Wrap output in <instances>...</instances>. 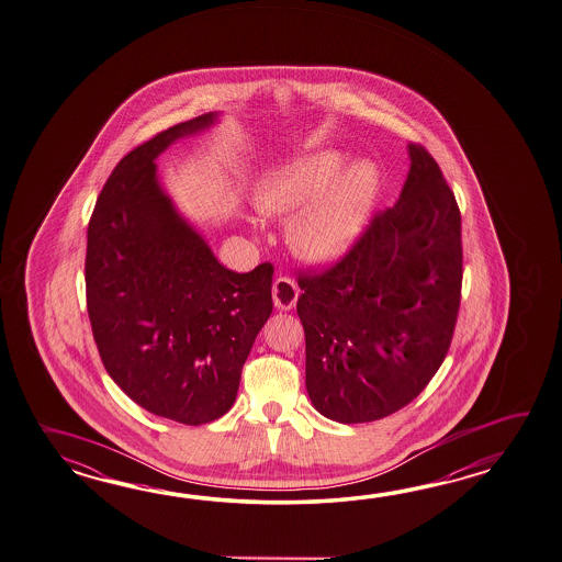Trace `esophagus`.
Returning <instances> with one entry per match:
<instances>
[{"mask_svg": "<svg viewBox=\"0 0 562 562\" xmlns=\"http://www.w3.org/2000/svg\"><path fill=\"white\" fill-rule=\"evenodd\" d=\"M272 299L278 311H292L299 300V286L290 278H278L272 286Z\"/></svg>", "mask_w": 562, "mask_h": 562, "instance_id": "34e87169", "label": "esophagus"}]
</instances>
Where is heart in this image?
Here are the masks:
<instances>
[{
  "instance_id": "heart-1",
  "label": "heart",
  "mask_w": 562,
  "mask_h": 562,
  "mask_svg": "<svg viewBox=\"0 0 562 562\" xmlns=\"http://www.w3.org/2000/svg\"><path fill=\"white\" fill-rule=\"evenodd\" d=\"M347 162L338 149L316 150L268 175L258 207L270 215L299 212L288 225L292 250L312 263L335 262L361 237L381 191V169L369 159Z\"/></svg>"
}]
</instances>
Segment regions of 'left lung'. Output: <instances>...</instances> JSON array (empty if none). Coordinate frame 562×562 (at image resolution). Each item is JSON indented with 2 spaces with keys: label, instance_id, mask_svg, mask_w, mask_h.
Segmentation results:
<instances>
[{
  "label": "left lung",
  "instance_id": "obj_1",
  "mask_svg": "<svg viewBox=\"0 0 562 562\" xmlns=\"http://www.w3.org/2000/svg\"><path fill=\"white\" fill-rule=\"evenodd\" d=\"M400 200L325 274L300 276L306 391L338 424L412 403L448 355L462 290V217L439 165L407 145Z\"/></svg>",
  "mask_w": 562,
  "mask_h": 562
}]
</instances>
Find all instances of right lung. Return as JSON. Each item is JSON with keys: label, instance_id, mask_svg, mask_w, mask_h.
Masks as SVG:
<instances>
[{"label": "right lung", "instance_id": "1", "mask_svg": "<svg viewBox=\"0 0 562 562\" xmlns=\"http://www.w3.org/2000/svg\"><path fill=\"white\" fill-rule=\"evenodd\" d=\"M220 116L201 114L131 150L88 224V316L102 364L143 409L186 425L232 409L241 367L272 314L274 268L227 270L157 171L162 150Z\"/></svg>", "mask_w": 562, "mask_h": 562}]
</instances>
